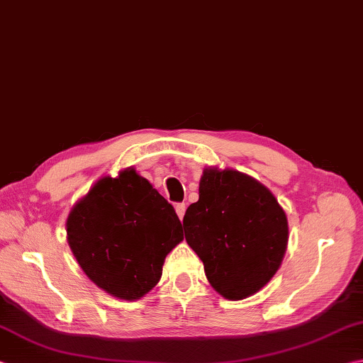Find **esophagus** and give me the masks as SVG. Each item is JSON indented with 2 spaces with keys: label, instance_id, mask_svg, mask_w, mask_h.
I'll use <instances>...</instances> for the list:
<instances>
[{
  "label": "esophagus",
  "instance_id": "obj_1",
  "mask_svg": "<svg viewBox=\"0 0 363 363\" xmlns=\"http://www.w3.org/2000/svg\"><path fill=\"white\" fill-rule=\"evenodd\" d=\"M174 209H176V214H177V217H179V218L182 220V218H184V214H186L187 206H186V203H176Z\"/></svg>",
  "mask_w": 363,
  "mask_h": 363
}]
</instances>
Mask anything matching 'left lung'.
Wrapping results in <instances>:
<instances>
[{
	"label": "left lung",
	"instance_id": "1",
	"mask_svg": "<svg viewBox=\"0 0 363 363\" xmlns=\"http://www.w3.org/2000/svg\"><path fill=\"white\" fill-rule=\"evenodd\" d=\"M187 244L225 299L259 291L279 271L288 244V220L275 196L234 169H204L200 200L184 216Z\"/></svg>",
	"mask_w": 363,
	"mask_h": 363
}]
</instances>
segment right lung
Here are the masks:
<instances>
[{"mask_svg":"<svg viewBox=\"0 0 363 363\" xmlns=\"http://www.w3.org/2000/svg\"><path fill=\"white\" fill-rule=\"evenodd\" d=\"M184 239L176 211L145 177H102L67 218L78 264L106 293L133 301L151 291L167 255Z\"/></svg>","mask_w":363,"mask_h":363,"instance_id":"right-lung-1","label":"right lung"}]
</instances>
